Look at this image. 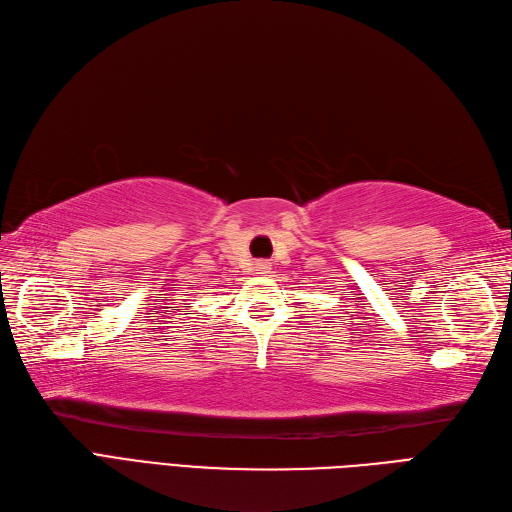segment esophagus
Returning a JSON list of instances; mask_svg holds the SVG:
<instances>
[{"label":"esophagus","mask_w":512,"mask_h":512,"mask_svg":"<svg viewBox=\"0 0 512 512\" xmlns=\"http://www.w3.org/2000/svg\"><path fill=\"white\" fill-rule=\"evenodd\" d=\"M269 271H271V264L269 262H256V273L267 275Z\"/></svg>","instance_id":"1"}]
</instances>
